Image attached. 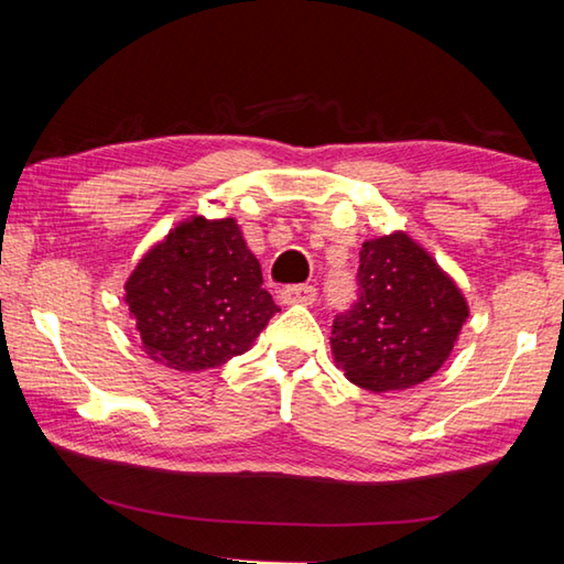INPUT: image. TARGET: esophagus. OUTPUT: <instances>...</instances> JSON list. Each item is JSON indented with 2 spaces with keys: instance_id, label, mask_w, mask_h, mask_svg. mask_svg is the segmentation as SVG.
Wrapping results in <instances>:
<instances>
[{
  "instance_id": "34e87169",
  "label": "esophagus",
  "mask_w": 564,
  "mask_h": 564,
  "mask_svg": "<svg viewBox=\"0 0 564 564\" xmlns=\"http://www.w3.org/2000/svg\"><path fill=\"white\" fill-rule=\"evenodd\" d=\"M316 289L313 285H285V289L279 293V299L285 305H311L316 301Z\"/></svg>"
}]
</instances>
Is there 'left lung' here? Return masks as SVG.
Listing matches in <instances>:
<instances>
[{
    "label": "left lung",
    "mask_w": 564,
    "mask_h": 564,
    "mask_svg": "<svg viewBox=\"0 0 564 564\" xmlns=\"http://www.w3.org/2000/svg\"><path fill=\"white\" fill-rule=\"evenodd\" d=\"M358 281L356 308L333 321L336 368L373 393L425 383L470 316L460 285L405 231L362 241Z\"/></svg>",
    "instance_id": "obj_1"
}]
</instances>
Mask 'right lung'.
<instances>
[{
	"label": "right lung",
	"mask_w": 564,
	"mask_h": 564,
	"mask_svg": "<svg viewBox=\"0 0 564 564\" xmlns=\"http://www.w3.org/2000/svg\"><path fill=\"white\" fill-rule=\"evenodd\" d=\"M123 303L141 350L181 373L243 356L281 311L236 218L202 214L141 256L123 283Z\"/></svg>",
	"instance_id": "obj_1"
}]
</instances>
